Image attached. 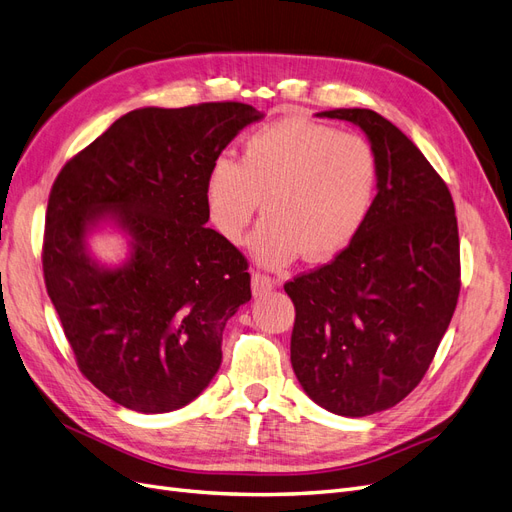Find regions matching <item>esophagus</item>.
Returning <instances> with one entry per match:
<instances>
[{
  "label": "esophagus",
  "instance_id": "esophagus-1",
  "mask_svg": "<svg viewBox=\"0 0 512 512\" xmlns=\"http://www.w3.org/2000/svg\"><path fill=\"white\" fill-rule=\"evenodd\" d=\"M275 288V280H271L269 275H262V273H252V294L254 297H262V294H267Z\"/></svg>",
  "mask_w": 512,
  "mask_h": 512
}]
</instances>
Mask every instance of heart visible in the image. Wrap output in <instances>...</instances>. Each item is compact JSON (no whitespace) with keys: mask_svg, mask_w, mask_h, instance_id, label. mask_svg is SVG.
I'll use <instances>...</instances> for the list:
<instances>
[{"mask_svg":"<svg viewBox=\"0 0 512 512\" xmlns=\"http://www.w3.org/2000/svg\"><path fill=\"white\" fill-rule=\"evenodd\" d=\"M380 181L376 149L359 134L288 117L256 130L241 162H213L205 203L209 220L230 243H241L265 203L267 220L250 239L258 265L282 269L303 254L327 262L359 235Z\"/></svg>","mask_w":512,"mask_h":512,"instance_id":"heart-1","label":"heart"}]
</instances>
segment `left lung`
Returning a JSON list of instances; mask_svg holds the SVG:
<instances>
[{
    "label": "left lung",
    "mask_w": 512,
    "mask_h": 512,
    "mask_svg": "<svg viewBox=\"0 0 512 512\" xmlns=\"http://www.w3.org/2000/svg\"><path fill=\"white\" fill-rule=\"evenodd\" d=\"M316 117L361 128L380 181L346 250L284 286L297 312L290 363L309 399L356 418L397 406L423 380L459 297V230L446 183L389 119L369 108Z\"/></svg>",
    "instance_id": "obj_1"
}]
</instances>
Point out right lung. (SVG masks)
Here are the masks:
<instances>
[{"label":"right lung","instance_id":"1","mask_svg":"<svg viewBox=\"0 0 512 512\" xmlns=\"http://www.w3.org/2000/svg\"><path fill=\"white\" fill-rule=\"evenodd\" d=\"M250 104L145 106L119 117L57 175L46 209V292L83 376L115 404L188 406L222 365V333L252 299L247 260L207 228L205 183ZM119 231L129 254L104 263L90 237Z\"/></svg>","mask_w":512,"mask_h":512}]
</instances>
